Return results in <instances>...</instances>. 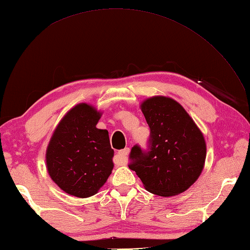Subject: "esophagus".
<instances>
[{
	"instance_id": "1",
	"label": "esophagus",
	"mask_w": 250,
	"mask_h": 250,
	"mask_svg": "<svg viewBox=\"0 0 250 250\" xmlns=\"http://www.w3.org/2000/svg\"><path fill=\"white\" fill-rule=\"evenodd\" d=\"M130 153V148H125V149L120 150L118 153H117V161L116 163L118 164V166H125L126 163V156H128Z\"/></svg>"
}]
</instances>
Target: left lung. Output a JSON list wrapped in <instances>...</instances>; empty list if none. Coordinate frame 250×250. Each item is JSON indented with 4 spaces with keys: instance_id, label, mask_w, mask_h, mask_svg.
Masks as SVG:
<instances>
[{
    "instance_id": "8db88e82",
    "label": "left lung",
    "mask_w": 250,
    "mask_h": 250,
    "mask_svg": "<svg viewBox=\"0 0 250 250\" xmlns=\"http://www.w3.org/2000/svg\"><path fill=\"white\" fill-rule=\"evenodd\" d=\"M150 128L148 149L132 147L129 168L149 192L176 195L195 183L204 167L206 144L195 122L176 101L152 97L141 104Z\"/></svg>"
}]
</instances>
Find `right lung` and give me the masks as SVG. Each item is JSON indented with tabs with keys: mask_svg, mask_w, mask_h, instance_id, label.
Returning <instances> with one entry per match:
<instances>
[{
	"mask_svg": "<svg viewBox=\"0 0 250 250\" xmlns=\"http://www.w3.org/2000/svg\"><path fill=\"white\" fill-rule=\"evenodd\" d=\"M101 115L86 103L74 106L57 125L46 150L49 176L77 198L97 193L114 167L108 131L97 128Z\"/></svg>",
	"mask_w": 250,
	"mask_h": 250,
	"instance_id": "1",
	"label": "right lung"
}]
</instances>
